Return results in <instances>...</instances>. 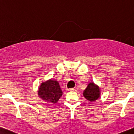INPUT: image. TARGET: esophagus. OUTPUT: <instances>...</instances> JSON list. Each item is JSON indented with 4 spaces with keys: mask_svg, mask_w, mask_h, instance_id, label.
Here are the masks:
<instances>
[{
    "mask_svg": "<svg viewBox=\"0 0 134 134\" xmlns=\"http://www.w3.org/2000/svg\"><path fill=\"white\" fill-rule=\"evenodd\" d=\"M67 91H73L75 90V89L74 88H69V89H67Z\"/></svg>",
    "mask_w": 134,
    "mask_h": 134,
    "instance_id": "1",
    "label": "esophagus"
}]
</instances>
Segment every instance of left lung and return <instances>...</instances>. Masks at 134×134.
Masks as SVG:
<instances>
[{"label":"left lung","instance_id":"left-lung-1","mask_svg":"<svg viewBox=\"0 0 134 134\" xmlns=\"http://www.w3.org/2000/svg\"><path fill=\"white\" fill-rule=\"evenodd\" d=\"M83 96L90 101H95L100 96L99 87L94 83H90L83 92Z\"/></svg>","mask_w":134,"mask_h":134}]
</instances>
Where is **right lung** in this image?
<instances>
[{
  "instance_id": "right-lung-1",
  "label": "right lung",
  "mask_w": 134,
  "mask_h": 134,
  "mask_svg": "<svg viewBox=\"0 0 134 134\" xmlns=\"http://www.w3.org/2000/svg\"><path fill=\"white\" fill-rule=\"evenodd\" d=\"M38 94L46 104H55L63 94L58 82L51 79L41 84L39 88Z\"/></svg>"
}]
</instances>
